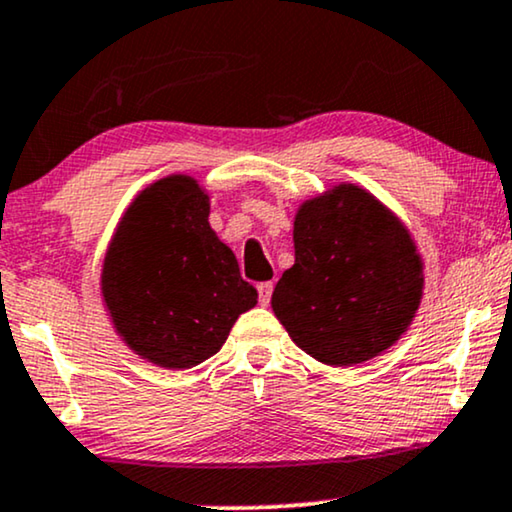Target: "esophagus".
<instances>
[{"label":"esophagus","mask_w":512,"mask_h":512,"mask_svg":"<svg viewBox=\"0 0 512 512\" xmlns=\"http://www.w3.org/2000/svg\"><path fill=\"white\" fill-rule=\"evenodd\" d=\"M257 293H260V304H269L271 293H274V283L271 281L260 283V286H257Z\"/></svg>","instance_id":"esophagus-1"}]
</instances>
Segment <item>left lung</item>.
<instances>
[{"mask_svg": "<svg viewBox=\"0 0 512 512\" xmlns=\"http://www.w3.org/2000/svg\"><path fill=\"white\" fill-rule=\"evenodd\" d=\"M295 264L271 307L297 347L352 366L401 338L423 297V262L406 226L371 193L340 184L295 215Z\"/></svg>", "mask_w": 512, "mask_h": 512, "instance_id": "8db88e82", "label": "left lung"}]
</instances>
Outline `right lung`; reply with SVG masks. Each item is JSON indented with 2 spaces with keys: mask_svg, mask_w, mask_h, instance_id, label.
<instances>
[{
  "mask_svg": "<svg viewBox=\"0 0 512 512\" xmlns=\"http://www.w3.org/2000/svg\"><path fill=\"white\" fill-rule=\"evenodd\" d=\"M208 217L198 181L172 174L134 198L103 260L101 293L115 331L139 357L172 371L217 354L257 304Z\"/></svg>",
  "mask_w": 512,
  "mask_h": 512,
  "instance_id": "right-lung-1",
  "label": "right lung"
}]
</instances>
